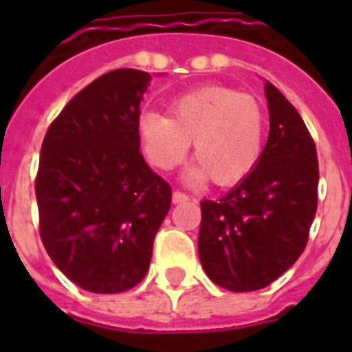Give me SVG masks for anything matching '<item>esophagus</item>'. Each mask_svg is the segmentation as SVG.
Returning <instances> with one entry per match:
<instances>
[{
	"instance_id": "esophagus-1",
	"label": "esophagus",
	"mask_w": 352,
	"mask_h": 352,
	"mask_svg": "<svg viewBox=\"0 0 352 352\" xmlns=\"http://www.w3.org/2000/svg\"><path fill=\"white\" fill-rule=\"evenodd\" d=\"M186 201H190V197H188L186 193L179 192V190H175V192H173V203L181 204V203H186Z\"/></svg>"
}]
</instances>
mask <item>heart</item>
Wrapping results in <instances>:
<instances>
[{"instance_id":"1","label":"heart","mask_w":352,"mask_h":352,"mask_svg":"<svg viewBox=\"0 0 352 352\" xmlns=\"http://www.w3.org/2000/svg\"><path fill=\"white\" fill-rule=\"evenodd\" d=\"M171 117L144 113L138 122L144 151L159 170H173L193 142L192 181L208 177L215 186H234L250 175L263 151L265 118L254 96L206 85L179 96Z\"/></svg>"}]
</instances>
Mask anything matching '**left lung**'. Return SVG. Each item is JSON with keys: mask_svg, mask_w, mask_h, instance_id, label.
Segmentation results:
<instances>
[{"mask_svg": "<svg viewBox=\"0 0 352 352\" xmlns=\"http://www.w3.org/2000/svg\"><path fill=\"white\" fill-rule=\"evenodd\" d=\"M270 131L261 159L219 201L201 203L199 257L232 292L267 287L303 254L318 208L316 144L278 87L265 84Z\"/></svg>", "mask_w": 352, "mask_h": 352, "instance_id": "8db88e82", "label": "left lung"}]
</instances>
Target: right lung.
Segmentation results:
<instances>
[{
  "mask_svg": "<svg viewBox=\"0 0 352 352\" xmlns=\"http://www.w3.org/2000/svg\"><path fill=\"white\" fill-rule=\"evenodd\" d=\"M151 76L115 69L73 96L49 126L36 175L40 237L80 289L117 294L144 279L171 188L140 153Z\"/></svg>",
  "mask_w": 352,
  "mask_h": 352,
  "instance_id": "add662e5",
  "label": "right lung"
}]
</instances>
